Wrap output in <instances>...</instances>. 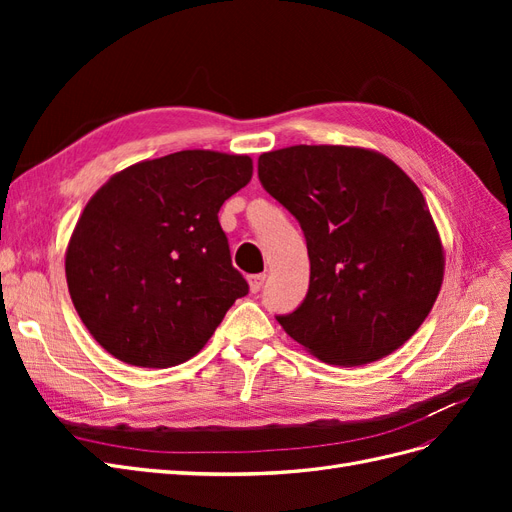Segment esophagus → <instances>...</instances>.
Here are the masks:
<instances>
[{
    "label": "esophagus",
    "mask_w": 512,
    "mask_h": 512,
    "mask_svg": "<svg viewBox=\"0 0 512 512\" xmlns=\"http://www.w3.org/2000/svg\"><path fill=\"white\" fill-rule=\"evenodd\" d=\"M265 280H267L265 273H256V275L247 277V282H250V290H252L254 294L262 290V286H265Z\"/></svg>",
    "instance_id": "obj_1"
}]
</instances>
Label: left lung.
Masks as SVG:
<instances>
[{
    "label": "left lung",
    "mask_w": 512,
    "mask_h": 512,
    "mask_svg": "<svg viewBox=\"0 0 512 512\" xmlns=\"http://www.w3.org/2000/svg\"><path fill=\"white\" fill-rule=\"evenodd\" d=\"M258 179L297 218L309 288L284 331L331 365H365L421 327L444 275L442 243L414 181L382 153L297 145L262 153Z\"/></svg>",
    "instance_id": "obj_1"
}]
</instances>
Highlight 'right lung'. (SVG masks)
Instances as JSON below:
<instances>
[{
    "label": "right lung",
    "mask_w": 512,
    "mask_h": 512,
    "mask_svg": "<svg viewBox=\"0 0 512 512\" xmlns=\"http://www.w3.org/2000/svg\"><path fill=\"white\" fill-rule=\"evenodd\" d=\"M252 179V160L188 149L108 179L66 252L72 303L115 359L173 367L200 352L250 292L218 213Z\"/></svg>",
    "instance_id": "obj_1"
}]
</instances>
